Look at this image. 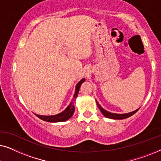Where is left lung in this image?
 Masks as SVG:
<instances>
[{"instance_id": "left-lung-1", "label": "left lung", "mask_w": 161, "mask_h": 161, "mask_svg": "<svg viewBox=\"0 0 161 161\" xmlns=\"http://www.w3.org/2000/svg\"><path fill=\"white\" fill-rule=\"evenodd\" d=\"M97 104L99 109L100 110V111L102 112L103 114L105 116V117L109 118V119H124L128 118L132 115H133L134 114H136V112L138 111V109H139L138 108L137 110H136V111L130 112V113H127V114H114V113H111V112L105 111V109H103V108L99 105V103L97 102Z\"/></svg>"}]
</instances>
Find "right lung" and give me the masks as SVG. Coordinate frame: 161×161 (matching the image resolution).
I'll return each mask as SVG.
<instances>
[{"label":"right lung","mask_w":161,"mask_h":161,"mask_svg":"<svg viewBox=\"0 0 161 161\" xmlns=\"http://www.w3.org/2000/svg\"><path fill=\"white\" fill-rule=\"evenodd\" d=\"M85 81V78H83L82 80H80L78 83V84L76 85L75 87V92L74 96H73V100L70 103V104L68 105L64 111L61 112V113L56 114V115L53 116H42V115H38V114H35L37 117L41 119L42 120L45 121V122H64V121H67L72 117V116L73 115L74 111H75V105H74V101H75V99L78 97L79 89H80V87L82 83Z\"/></svg>","instance_id":"add662e5"}]
</instances>
